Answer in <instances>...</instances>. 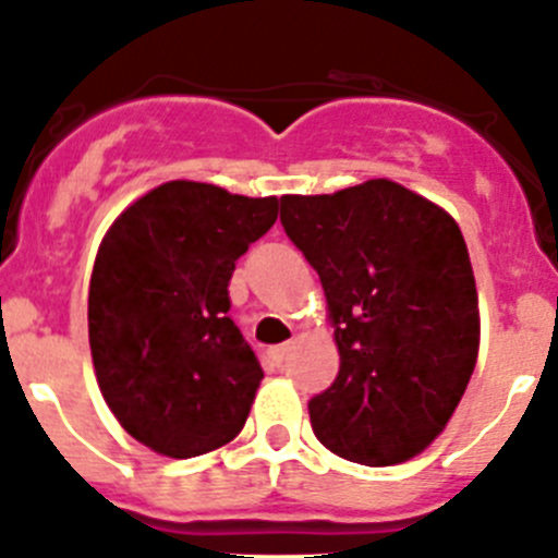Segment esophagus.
I'll return each mask as SVG.
<instances>
[{
    "mask_svg": "<svg viewBox=\"0 0 558 558\" xmlns=\"http://www.w3.org/2000/svg\"><path fill=\"white\" fill-rule=\"evenodd\" d=\"M289 352H291V341L280 343V347H272V350H269V361H272L275 366H283L286 357H289Z\"/></svg>",
    "mask_w": 558,
    "mask_h": 558,
    "instance_id": "34e87169",
    "label": "esophagus"
}]
</instances>
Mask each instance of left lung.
Instances as JSON below:
<instances>
[{
    "instance_id": "1",
    "label": "left lung",
    "mask_w": 558,
    "mask_h": 558,
    "mask_svg": "<svg viewBox=\"0 0 558 558\" xmlns=\"http://www.w3.org/2000/svg\"><path fill=\"white\" fill-rule=\"evenodd\" d=\"M280 222L319 272L341 355L308 402L332 454L397 465L446 429L478 355V296L460 226L388 179L283 195Z\"/></svg>"
}]
</instances>
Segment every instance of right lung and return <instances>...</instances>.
Returning a JSON list of instances; mask_svg holds the SVG:
<instances>
[{
    "mask_svg": "<svg viewBox=\"0 0 558 558\" xmlns=\"http://www.w3.org/2000/svg\"><path fill=\"white\" fill-rule=\"evenodd\" d=\"M278 220V197L168 181L109 226L90 275L87 330L104 402L156 454L231 444L264 372L228 316L239 255Z\"/></svg>",
    "mask_w": 558,
    "mask_h": 558,
    "instance_id": "obj_1",
    "label": "right lung"
}]
</instances>
